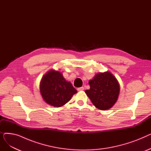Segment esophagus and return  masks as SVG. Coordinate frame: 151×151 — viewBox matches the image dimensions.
Returning a JSON list of instances; mask_svg holds the SVG:
<instances>
[{"instance_id":"esophagus-1","label":"esophagus","mask_w":151,"mask_h":151,"mask_svg":"<svg viewBox=\"0 0 151 151\" xmlns=\"http://www.w3.org/2000/svg\"><path fill=\"white\" fill-rule=\"evenodd\" d=\"M84 89V87H81V88H78L77 89V90H78V91H83Z\"/></svg>"}]
</instances>
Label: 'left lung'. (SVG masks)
Returning a JSON list of instances; mask_svg holds the SVG:
<instances>
[{
  "label": "left lung",
  "mask_w": 151,
  "mask_h": 151,
  "mask_svg": "<svg viewBox=\"0 0 151 151\" xmlns=\"http://www.w3.org/2000/svg\"><path fill=\"white\" fill-rule=\"evenodd\" d=\"M89 84L90 89L86 90L85 92L96 108L106 110L115 104L119 94L120 86L111 73H99L89 81Z\"/></svg>",
  "instance_id": "1"
}]
</instances>
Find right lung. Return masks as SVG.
<instances>
[{
    "mask_svg": "<svg viewBox=\"0 0 151 151\" xmlns=\"http://www.w3.org/2000/svg\"><path fill=\"white\" fill-rule=\"evenodd\" d=\"M40 90L46 103L54 107L64 105L77 92L61 73L54 70L49 71L43 76Z\"/></svg>",
    "mask_w": 151,
    "mask_h": 151,
    "instance_id": "1",
    "label": "right lung"
}]
</instances>
